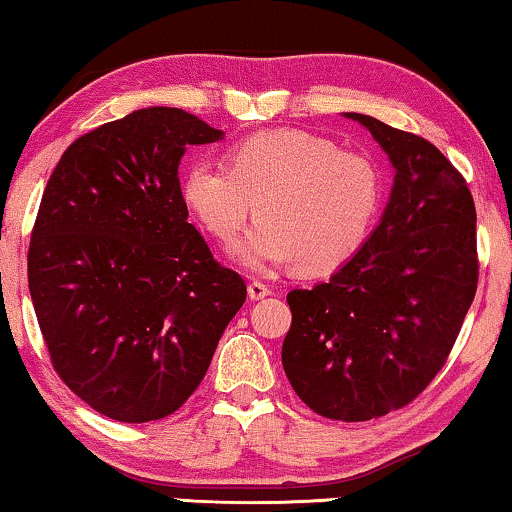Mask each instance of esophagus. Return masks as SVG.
Masks as SVG:
<instances>
[{"instance_id":"1","label":"esophagus","mask_w":512,"mask_h":512,"mask_svg":"<svg viewBox=\"0 0 512 512\" xmlns=\"http://www.w3.org/2000/svg\"><path fill=\"white\" fill-rule=\"evenodd\" d=\"M271 294V287L269 285H264V282H259V280H253L248 285V296L253 301H259V299H264V296H269Z\"/></svg>"}]
</instances>
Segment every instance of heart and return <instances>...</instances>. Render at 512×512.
Wrapping results in <instances>:
<instances>
[{
  "label": "heart",
  "mask_w": 512,
  "mask_h": 512,
  "mask_svg": "<svg viewBox=\"0 0 512 512\" xmlns=\"http://www.w3.org/2000/svg\"><path fill=\"white\" fill-rule=\"evenodd\" d=\"M227 163L197 160L181 195L218 243L239 236L255 204L257 223L236 248L248 269L299 264L324 276L368 241L381 204V174L368 156L312 133L262 131L236 142Z\"/></svg>",
  "instance_id": "1"
}]
</instances>
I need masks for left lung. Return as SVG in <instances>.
I'll use <instances>...</instances> for the list:
<instances>
[{
  "mask_svg": "<svg viewBox=\"0 0 512 512\" xmlns=\"http://www.w3.org/2000/svg\"><path fill=\"white\" fill-rule=\"evenodd\" d=\"M361 121L395 167L391 202L365 246L326 282L287 294L282 368L324 418L358 423L421 395L460 335L478 287L467 179L425 137Z\"/></svg>",
  "mask_w": 512,
  "mask_h": 512,
  "instance_id": "1",
  "label": "left lung"
}]
</instances>
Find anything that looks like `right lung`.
I'll list each match as a JSON object with an SVG mask.
<instances>
[{
	"label": "right lung",
	"instance_id": "1",
	"mask_svg": "<svg viewBox=\"0 0 512 512\" xmlns=\"http://www.w3.org/2000/svg\"><path fill=\"white\" fill-rule=\"evenodd\" d=\"M223 133L147 108L78 137L43 190L27 278L50 363L98 414L149 423L177 411L246 301L188 223L179 160Z\"/></svg>",
	"mask_w": 512,
	"mask_h": 512
}]
</instances>
